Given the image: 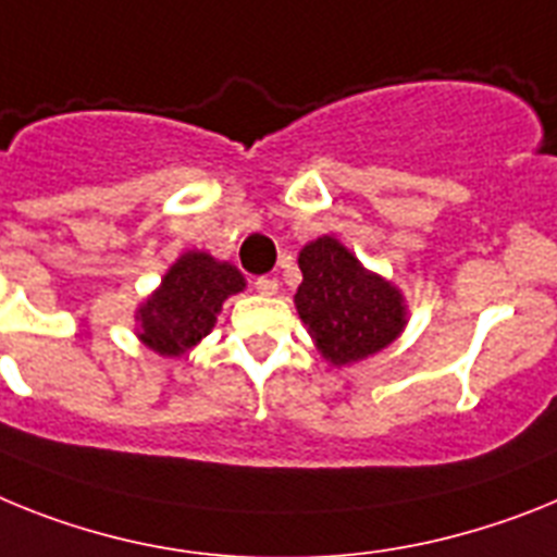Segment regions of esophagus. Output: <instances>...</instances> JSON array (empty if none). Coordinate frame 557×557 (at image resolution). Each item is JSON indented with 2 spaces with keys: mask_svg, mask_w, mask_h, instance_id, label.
<instances>
[{
  "mask_svg": "<svg viewBox=\"0 0 557 557\" xmlns=\"http://www.w3.org/2000/svg\"><path fill=\"white\" fill-rule=\"evenodd\" d=\"M257 294H263V297H274L280 292V280L277 277H257L255 280Z\"/></svg>",
  "mask_w": 557,
  "mask_h": 557,
  "instance_id": "1",
  "label": "esophagus"
}]
</instances>
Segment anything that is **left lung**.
<instances>
[{
	"label": "left lung",
	"mask_w": 557,
	"mask_h": 557,
	"mask_svg": "<svg viewBox=\"0 0 557 557\" xmlns=\"http://www.w3.org/2000/svg\"><path fill=\"white\" fill-rule=\"evenodd\" d=\"M297 263L302 283L294 306L325 362L354 366L399 339L410 317L405 294L366 269L345 243L317 237L302 246Z\"/></svg>",
	"instance_id": "8db88e82"
}]
</instances>
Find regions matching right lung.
Returning a JSON list of instances; mask_svg holds the SVG:
<instances>
[{
    "mask_svg": "<svg viewBox=\"0 0 557 557\" xmlns=\"http://www.w3.org/2000/svg\"><path fill=\"white\" fill-rule=\"evenodd\" d=\"M246 288L237 265L189 249L161 277V286L135 308V336L161 357L177 359L214 329L223 302Z\"/></svg>",
    "mask_w": 557,
    "mask_h": 557,
    "instance_id": "1",
    "label": "right lung"
}]
</instances>
